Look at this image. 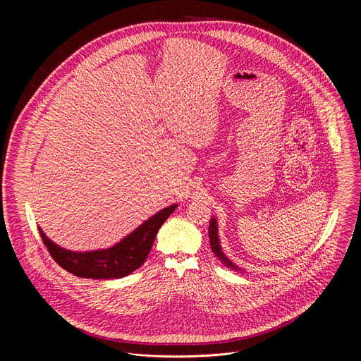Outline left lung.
<instances>
[{
	"mask_svg": "<svg viewBox=\"0 0 361 361\" xmlns=\"http://www.w3.org/2000/svg\"><path fill=\"white\" fill-rule=\"evenodd\" d=\"M209 237H210V245H212V250L213 252L216 254V257H219V259L221 260V263L231 269V270H235V271H240V267H237L234 263H231L227 257L224 255L223 250H221V245H220V240H219V233H217V221L214 217H212V221H210V227H209Z\"/></svg>",
	"mask_w": 361,
	"mask_h": 361,
	"instance_id": "left-lung-1",
	"label": "left lung"
}]
</instances>
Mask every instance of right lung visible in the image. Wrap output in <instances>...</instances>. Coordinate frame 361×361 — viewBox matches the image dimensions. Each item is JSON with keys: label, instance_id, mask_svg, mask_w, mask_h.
Masks as SVG:
<instances>
[{"label": "right lung", "instance_id": "right-lung-1", "mask_svg": "<svg viewBox=\"0 0 361 361\" xmlns=\"http://www.w3.org/2000/svg\"><path fill=\"white\" fill-rule=\"evenodd\" d=\"M176 209L177 204L169 205L144 221L120 243L106 250L82 252L66 250L51 241L41 228L38 230L51 257L68 273L82 279H121L131 274L145 262L160 227Z\"/></svg>", "mask_w": 361, "mask_h": 361}]
</instances>
